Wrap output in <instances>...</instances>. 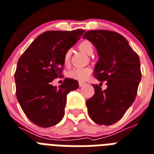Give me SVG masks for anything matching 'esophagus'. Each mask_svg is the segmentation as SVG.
<instances>
[{
    "label": "esophagus",
    "mask_w": 154,
    "mask_h": 154,
    "mask_svg": "<svg viewBox=\"0 0 154 154\" xmlns=\"http://www.w3.org/2000/svg\"><path fill=\"white\" fill-rule=\"evenodd\" d=\"M86 84H85V82H79V86L80 87H83L84 85H85Z\"/></svg>",
    "instance_id": "34e87169"
}]
</instances>
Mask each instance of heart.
Wrapping results in <instances>:
<instances>
[{
	"mask_svg": "<svg viewBox=\"0 0 154 154\" xmlns=\"http://www.w3.org/2000/svg\"><path fill=\"white\" fill-rule=\"evenodd\" d=\"M78 48L83 53L86 55H91L93 53V45L90 41L85 40L82 41V43L78 45ZM71 52L67 51L63 57V62L64 65H68L70 60ZM91 72V69L90 68H75L68 72V77L77 81H85Z\"/></svg>",
	"mask_w": 154,
	"mask_h": 154,
	"instance_id": "obj_1",
	"label": "heart"
}]
</instances>
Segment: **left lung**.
<instances>
[{
  "instance_id": "left-lung-1",
  "label": "left lung",
  "mask_w": 154,
  "mask_h": 154,
  "mask_svg": "<svg viewBox=\"0 0 154 154\" xmlns=\"http://www.w3.org/2000/svg\"><path fill=\"white\" fill-rule=\"evenodd\" d=\"M83 38L98 52L94 77L107 85L105 90L94 85V94L86 101L88 114L96 124L111 125L122 119L136 98L141 80L139 56L124 36L114 31L89 30Z\"/></svg>"
}]
</instances>
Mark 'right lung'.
<instances>
[{"mask_svg":"<svg viewBox=\"0 0 154 154\" xmlns=\"http://www.w3.org/2000/svg\"><path fill=\"white\" fill-rule=\"evenodd\" d=\"M84 32L46 31L33 41L18 60L14 74L16 95L22 111L36 125L48 128L63 119L67 94L79 87L78 82L65 78L59 87L51 82L60 77L64 53Z\"/></svg>","mask_w":154,"mask_h":154,"instance_id":"right-lung-1","label":"right lung"}]
</instances>
